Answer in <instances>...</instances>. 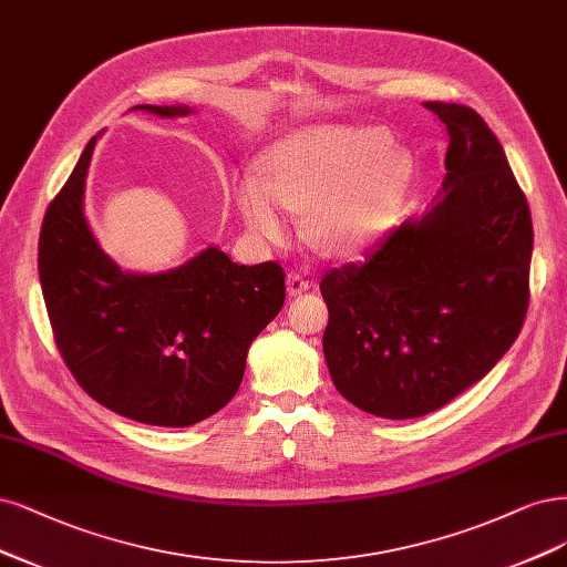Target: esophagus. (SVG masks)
I'll return each mask as SVG.
<instances>
[{"label": "esophagus", "mask_w": 567, "mask_h": 567, "mask_svg": "<svg viewBox=\"0 0 567 567\" xmlns=\"http://www.w3.org/2000/svg\"><path fill=\"white\" fill-rule=\"evenodd\" d=\"M286 286H288V296L296 298V296H300V292H305V290H309L311 286H315V281H311V279L305 275V271L292 269V271H288Z\"/></svg>", "instance_id": "34e87169"}]
</instances>
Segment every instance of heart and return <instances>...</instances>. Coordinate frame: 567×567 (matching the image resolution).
I'll list each match as a JSON object with an SVG mask.
<instances>
[{"instance_id": "obj_1", "label": "heart", "mask_w": 567, "mask_h": 567, "mask_svg": "<svg viewBox=\"0 0 567 567\" xmlns=\"http://www.w3.org/2000/svg\"><path fill=\"white\" fill-rule=\"evenodd\" d=\"M389 138L370 126H317L271 147L237 187L246 227L279 241L286 210H307L305 239L326 256H351L380 231L401 185Z\"/></svg>"}]
</instances>
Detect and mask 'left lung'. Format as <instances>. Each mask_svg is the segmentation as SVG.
Returning a JSON list of instances; mask_svg holds the SVG:
<instances>
[{"label": "left lung", "instance_id": "left-lung-1", "mask_svg": "<svg viewBox=\"0 0 567 567\" xmlns=\"http://www.w3.org/2000/svg\"><path fill=\"white\" fill-rule=\"evenodd\" d=\"M422 105L451 138L443 194L319 284L330 378L386 420L432 413L491 373L530 300L533 218L499 141L472 107Z\"/></svg>", "mask_w": 567, "mask_h": 567}]
</instances>
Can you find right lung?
<instances>
[{
    "instance_id": "add662e5",
    "label": "right lung",
    "mask_w": 567,
    "mask_h": 567,
    "mask_svg": "<svg viewBox=\"0 0 567 567\" xmlns=\"http://www.w3.org/2000/svg\"><path fill=\"white\" fill-rule=\"evenodd\" d=\"M183 116L185 105H135ZM89 141L39 234V281L58 351L84 392L152 426L197 424L231 401L250 342L286 298L279 262L237 265L208 248L162 275L116 267L84 220Z\"/></svg>"
}]
</instances>
